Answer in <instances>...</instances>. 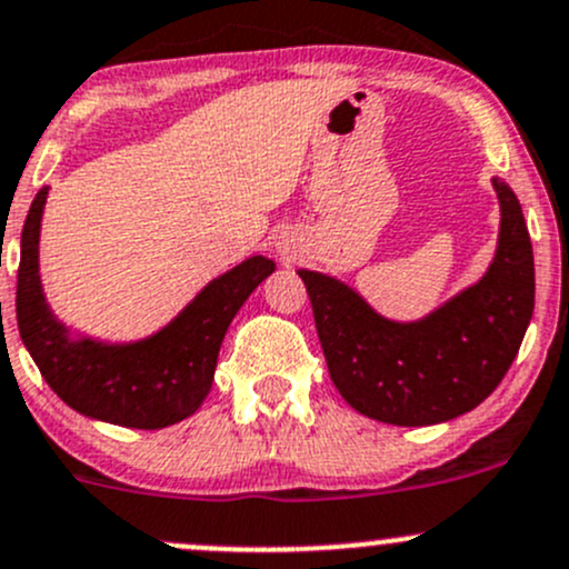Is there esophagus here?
I'll list each match as a JSON object with an SVG mask.
<instances>
[{"instance_id":"34e87169","label":"esophagus","mask_w":569,"mask_h":569,"mask_svg":"<svg viewBox=\"0 0 569 569\" xmlns=\"http://www.w3.org/2000/svg\"><path fill=\"white\" fill-rule=\"evenodd\" d=\"M280 253H283V256L295 253V250H291V244H289V239H286V242H280Z\"/></svg>"}]
</instances>
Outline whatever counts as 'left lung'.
Masks as SVG:
<instances>
[{
  "instance_id": "1",
  "label": "left lung",
  "mask_w": 569,
  "mask_h": 569,
  "mask_svg": "<svg viewBox=\"0 0 569 569\" xmlns=\"http://www.w3.org/2000/svg\"><path fill=\"white\" fill-rule=\"evenodd\" d=\"M501 226L488 272L420 321H390L351 286L300 269L332 385L387 426L456 420L499 387L535 310V253L518 196L493 179Z\"/></svg>"
}]
</instances>
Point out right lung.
I'll use <instances>...</instances> for the list:
<instances>
[{"mask_svg": "<svg viewBox=\"0 0 569 569\" xmlns=\"http://www.w3.org/2000/svg\"><path fill=\"white\" fill-rule=\"evenodd\" d=\"M48 188L34 196L21 231L16 319L23 346L53 392L92 420L158 430L193 415L212 390L226 330L274 261L250 256L201 289L163 330L136 343L70 338L40 286V218Z\"/></svg>", "mask_w": 569, "mask_h": 569, "instance_id": "right-lung-1", "label": "right lung"}]
</instances>
